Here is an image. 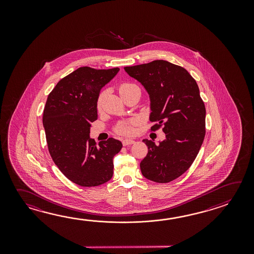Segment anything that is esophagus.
<instances>
[{"instance_id": "1", "label": "esophagus", "mask_w": 254, "mask_h": 254, "mask_svg": "<svg viewBox=\"0 0 254 254\" xmlns=\"http://www.w3.org/2000/svg\"><path fill=\"white\" fill-rule=\"evenodd\" d=\"M134 142V140H129V139H125V140H123V144H124V146L131 145V144H133Z\"/></svg>"}]
</instances>
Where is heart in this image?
Listing matches in <instances>:
<instances>
[{"label": "heart", "mask_w": 254, "mask_h": 254, "mask_svg": "<svg viewBox=\"0 0 254 254\" xmlns=\"http://www.w3.org/2000/svg\"><path fill=\"white\" fill-rule=\"evenodd\" d=\"M135 86L134 84H131V83H124L119 87V92L120 94L122 95L125 91H127L128 89H129L130 87ZM103 93H101L100 96L98 98L97 103H96V106H97L98 110H101L102 108V104H103ZM135 121H131L129 123H121L117 128L116 130L117 132H119L121 134L129 135L132 133L133 131V128H132V125H134Z\"/></svg>", "instance_id": "heart-1"}]
</instances>
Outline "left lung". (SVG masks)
I'll return each instance as SVG.
<instances>
[{
	"instance_id": "1",
	"label": "left lung",
	"mask_w": 254,
	"mask_h": 254,
	"mask_svg": "<svg viewBox=\"0 0 254 254\" xmlns=\"http://www.w3.org/2000/svg\"><path fill=\"white\" fill-rule=\"evenodd\" d=\"M150 97V121L162 126L165 139L155 144L144 139L148 153L140 162L142 175L165 184L184 174L197 156L205 136L206 110L197 82L183 67L167 61L125 67Z\"/></svg>"
}]
</instances>
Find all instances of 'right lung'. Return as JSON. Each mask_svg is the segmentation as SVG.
Wrapping results in <instances>:
<instances>
[{"label": "right lung", "mask_w": 254, "mask_h": 254, "mask_svg": "<svg viewBox=\"0 0 254 254\" xmlns=\"http://www.w3.org/2000/svg\"><path fill=\"white\" fill-rule=\"evenodd\" d=\"M119 70L78 68L63 78L47 98L43 125L49 152L60 171L80 186H98L113 177L114 157L123 144L110 138L97 145L90 138V129L98 118L101 90Z\"/></svg>", "instance_id": "1"}]
</instances>
